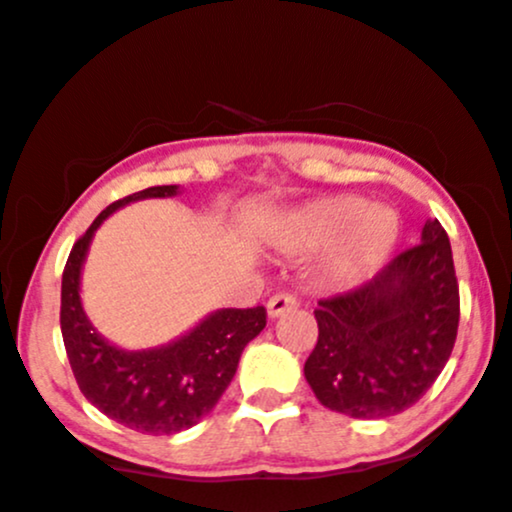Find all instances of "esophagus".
<instances>
[{"mask_svg":"<svg viewBox=\"0 0 512 512\" xmlns=\"http://www.w3.org/2000/svg\"><path fill=\"white\" fill-rule=\"evenodd\" d=\"M293 308H298V298L296 296H291V293H276V296L269 298L267 315L274 320V317H281Z\"/></svg>","mask_w":512,"mask_h":512,"instance_id":"esophagus-1","label":"esophagus"}]
</instances>
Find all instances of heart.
<instances>
[{"mask_svg":"<svg viewBox=\"0 0 512 512\" xmlns=\"http://www.w3.org/2000/svg\"><path fill=\"white\" fill-rule=\"evenodd\" d=\"M399 214L363 197H320L291 214L279 245L293 255L327 250L322 276L332 289H354L390 260L399 243Z\"/></svg>","mask_w":512,"mask_h":512,"instance_id":"b5f03b06","label":"heart"}]
</instances>
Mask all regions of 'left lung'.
Instances as JSON below:
<instances>
[{"label":"left lung","mask_w":512,"mask_h":512,"mask_svg":"<svg viewBox=\"0 0 512 512\" xmlns=\"http://www.w3.org/2000/svg\"><path fill=\"white\" fill-rule=\"evenodd\" d=\"M317 344L305 380L322 407L351 419H387L419 402L452 354L460 289L445 228H421L368 284L317 303Z\"/></svg>","instance_id":"left-lung-1"}]
</instances>
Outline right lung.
Returning a JSON list of instances; mask_svg holds the SVG:
<instances>
[{
    "instance_id": "right-lung-1",
    "label": "right lung",
    "mask_w": 512,
    "mask_h": 512,
    "mask_svg": "<svg viewBox=\"0 0 512 512\" xmlns=\"http://www.w3.org/2000/svg\"><path fill=\"white\" fill-rule=\"evenodd\" d=\"M178 192V185L146 187L105 207L74 243L62 274V339L79 390L117 424L149 436H170L199 424L231 385L245 346L267 325L262 305L221 308L173 342L142 351L110 344L91 325L81 303V269L101 223L139 199Z\"/></svg>"
}]
</instances>
